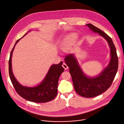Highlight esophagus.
Listing matches in <instances>:
<instances>
[{"instance_id": "1", "label": "esophagus", "mask_w": 124, "mask_h": 124, "mask_svg": "<svg viewBox=\"0 0 124 124\" xmlns=\"http://www.w3.org/2000/svg\"><path fill=\"white\" fill-rule=\"evenodd\" d=\"M62 66L63 67V68H64L65 70H67L68 69V67L67 64H66V63H63L62 64Z\"/></svg>"}]
</instances>
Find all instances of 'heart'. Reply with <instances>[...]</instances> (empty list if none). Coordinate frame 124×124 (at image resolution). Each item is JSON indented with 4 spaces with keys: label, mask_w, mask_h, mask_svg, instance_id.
Wrapping results in <instances>:
<instances>
[{
    "label": "heart",
    "mask_w": 124,
    "mask_h": 124,
    "mask_svg": "<svg viewBox=\"0 0 124 124\" xmlns=\"http://www.w3.org/2000/svg\"><path fill=\"white\" fill-rule=\"evenodd\" d=\"M77 35L76 34H70L65 37L62 40L60 48L62 51L67 50L70 46L71 45L76 39Z\"/></svg>",
    "instance_id": "heart-1"
}]
</instances>
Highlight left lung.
Returning a JSON list of instances; mask_svg holds the SVG:
<instances>
[{
  "instance_id": "1",
  "label": "left lung",
  "mask_w": 124,
  "mask_h": 124,
  "mask_svg": "<svg viewBox=\"0 0 124 124\" xmlns=\"http://www.w3.org/2000/svg\"><path fill=\"white\" fill-rule=\"evenodd\" d=\"M86 25L93 32L98 33L108 42L110 49L111 57L108 65L99 75L91 77L84 73L74 54H68L65 57L64 61L69 67V72L75 91L83 97L93 98L104 92L110 87L117 71L118 61L112 39L93 24L88 23Z\"/></svg>"
}]
</instances>
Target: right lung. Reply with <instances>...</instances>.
<instances>
[{
	"mask_svg": "<svg viewBox=\"0 0 124 124\" xmlns=\"http://www.w3.org/2000/svg\"><path fill=\"white\" fill-rule=\"evenodd\" d=\"M30 31H29L28 32ZM27 34V33L23 37ZM22 38L16 42L10 55L9 74L12 83L18 95L26 100L37 103H45L51 101L57 96L58 80L60 76L64 70L62 66V62H61L58 64L51 65L44 79L37 86L34 87H28L21 85L13 74L12 69L11 61L15 47Z\"/></svg>",
	"mask_w": 124,
	"mask_h": 124,
	"instance_id": "right-lung-1",
	"label": "right lung"
}]
</instances>
